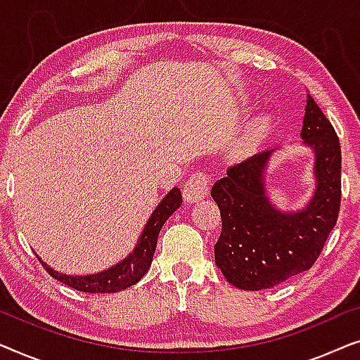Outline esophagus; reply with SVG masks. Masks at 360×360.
Masks as SVG:
<instances>
[{
    "label": "esophagus",
    "mask_w": 360,
    "mask_h": 360,
    "mask_svg": "<svg viewBox=\"0 0 360 360\" xmlns=\"http://www.w3.org/2000/svg\"><path fill=\"white\" fill-rule=\"evenodd\" d=\"M208 195V176L203 172H196L185 181L184 200L186 203H196Z\"/></svg>",
    "instance_id": "1"
}]
</instances>
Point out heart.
Segmentation results:
<instances>
[{
  "mask_svg": "<svg viewBox=\"0 0 360 360\" xmlns=\"http://www.w3.org/2000/svg\"><path fill=\"white\" fill-rule=\"evenodd\" d=\"M265 127H267V120L265 117H257L252 124L249 127V134L250 136H259L260 132H264Z\"/></svg>",
  "mask_w": 360,
  "mask_h": 360,
  "instance_id": "1",
  "label": "heart"
}]
</instances>
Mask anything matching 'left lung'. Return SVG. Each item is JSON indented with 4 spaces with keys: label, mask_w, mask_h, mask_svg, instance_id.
<instances>
[{
    "label": "left lung",
    "mask_w": 360,
    "mask_h": 360,
    "mask_svg": "<svg viewBox=\"0 0 360 360\" xmlns=\"http://www.w3.org/2000/svg\"><path fill=\"white\" fill-rule=\"evenodd\" d=\"M300 137L314 160V190L303 208L283 211L270 200L265 172L278 147L229 167L228 176L211 188L223 221L214 262L236 288L267 290L307 272L336 226L341 147L331 122L309 93Z\"/></svg>",
    "instance_id": "obj_1"
}]
</instances>
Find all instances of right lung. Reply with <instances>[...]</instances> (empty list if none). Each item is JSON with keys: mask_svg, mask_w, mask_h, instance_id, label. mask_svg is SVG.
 <instances>
[{"mask_svg": "<svg viewBox=\"0 0 360 360\" xmlns=\"http://www.w3.org/2000/svg\"><path fill=\"white\" fill-rule=\"evenodd\" d=\"M181 205V193L180 190L172 188L164 198L160 200V203L157 205L154 213L150 214L149 221H147L142 234L137 239L136 248L132 249V252L126 255L124 259L120 262L111 265L110 269L101 270L98 274H88V275H67L53 270L52 267L44 262L39 257L44 269L52 275L53 278L58 280L60 283H65L68 287L78 290V292L85 293H116L122 292V290L132 287L139 280L144 277L147 270H149L152 259H154V252L157 248V238L162 226Z\"/></svg>", "mask_w": 360, "mask_h": 360, "instance_id": "1", "label": "right lung"}]
</instances>
